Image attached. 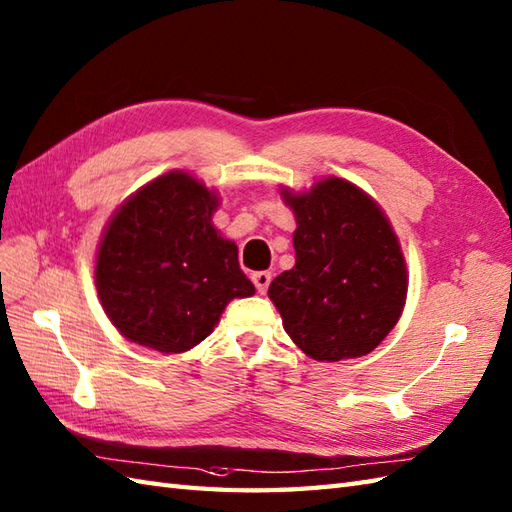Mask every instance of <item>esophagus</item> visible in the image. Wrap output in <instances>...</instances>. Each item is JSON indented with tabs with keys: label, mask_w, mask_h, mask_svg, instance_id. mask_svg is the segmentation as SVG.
Returning a JSON list of instances; mask_svg holds the SVG:
<instances>
[{
	"label": "esophagus",
	"mask_w": 512,
	"mask_h": 512,
	"mask_svg": "<svg viewBox=\"0 0 512 512\" xmlns=\"http://www.w3.org/2000/svg\"><path fill=\"white\" fill-rule=\"evenodd\" d=\"M253 283H255V288H257V292H261V294H266V290H268V285H270V281H272V275L270 272H266V270H259V272H253Z\"/></svg>",
	"instance_id": "obj_1"
}]
</instances>
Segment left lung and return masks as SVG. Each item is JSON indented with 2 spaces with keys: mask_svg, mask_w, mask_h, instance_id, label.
Returning a JSON list of instances; mask_svg holds the SVG:
<instances>
[{
  "mask_svg": "<svg viewBox=\"0 0 512 512\" xmlns=\"http://www.w3.org/2000/svg\"><path fill=\"white\" fill-rule=\"evenodd\" d=\"M285 200L296 216V264L268 288L283 329L314 360L371 353L395 327L408 292L406 261L386 216L342 178Z\"/></svg>",
  "mask_w": 512,
  "mask_h": 512,
  "instance_id": "left-lung-1",
  "label": "left lung"
}]
</instances>
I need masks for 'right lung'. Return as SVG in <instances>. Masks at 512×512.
Masks as SVG:
<instances>
[{
	"instance_id": "obj_1",
	"label": "right lung",
	"mask_w": 512,
	"mask_h": 512,
	"mask_svg": "<svg viewBox=\"0 0 512 512\" xmlns=\"http://www.w3.org/2000/svg\"><path fill=\"white\" fill-rule=\"evenodd\" d=\"M216 205L196 178L170 172L115 213L98 251L95 285L122 336L183 353L211 334L231 299L255 292L237 246L213 229Z\"/></svg>"
}]
</instances>
